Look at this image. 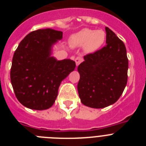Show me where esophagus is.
I'll use <instances>...</instances> for the list:
<instances>
[{"label":"esophagus","instance_id":"1","mask_svg":"<svg viewBox=\"0 0 146 146\" xmlns=\"http://www.w3.org/2000/svg\"><path fill=\"white\" fill-rule=\"evenodd\" d=\"M82 60H83V58H82L81 56H77V57L74 59V61H75L76 65L77 66H78L80 63H82Z\"/></svg>","mask_w":146,"mask_h":146}]
</instances>
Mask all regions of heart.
Instances as JSON below:
<instances>
[{
	"label": "heart",
	"mask_w": 146,
	"mask_h": 146,
	"mask_svg": "<svg viewBox=\"0 0 146 146\" xmlns=\"http://www.w3.org/2000/svg\"><path fill=\"white\" fill-rule=\"evenodd\" d=\"M106 34L102 30H93L83 28L72 35L69 38V44L72 47L83 46V50L87 53L97 51L105 42Z\"/></svg>",
	"instance_id": "1"
}]
</instances>
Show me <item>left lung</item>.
<instances>
[{
  "instance_id": "1",
  "label": "left lung",
  "mask_w": 146,
  "mask_h": 146,
  "mask_svg": "<svg viewBox=\"0 0 146 146\" xmlns=\"http://www.w3.org/2000/svg\"><path fill=\"white\" fill-rule=\"evenodd\" d=\"M107 44L84 56L77 70L81 102L92 108H104L118 101L127 83L128 58L123 42L106 27Z\"/></svg>"
}]
</instances>
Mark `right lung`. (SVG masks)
I'll use <instances>...</instances> for the list:
<instances>
[{"label":"right lung","mask_w":146,"mask_h":146,"mask_svg":"<svg viewBox=\"0 0 146 146\" xmlns=\"http://www.w3.org/2000/svg\"><path fill=\"white\" fill-rule=\"evenodd\" d=\"M63 32L39 29L22 40L12 58L10 77L15 96L26 108L43 110L51 108L60 82L74 71L75 62L51 57L52 46Z\"/></svg>","instance_id":"obj_1"}]
</instances>
